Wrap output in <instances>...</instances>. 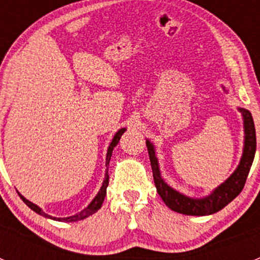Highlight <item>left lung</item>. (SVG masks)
<instances>
[{
  "instance_id": "8db88e82",
  "label": "left lung",
  "mask_w": 260,
  "mask_h": 260,
  "mask_svg": "<svg viewBox=\"0 0 260 260\" xmlns=\"http://www.w3.org/2000/svg\"><path fill=\"white\" fill-rule=\"evenodd\" d=\"M244 117V129H245V145H244V153L240 161L239 166L235 170L234 174L225 181L222 185H220L211 195L205 199H190L187 196H183L170 187L165 181L161 179L157 164L156 154H154L153 146L149 141H147V149H148L149 161H151L152 174H153L154 185H156L157 192L161 196L164 203L169 206L171 210L180 212L185 215H210L214 212L221 210L222 208L232 203L244 188L246 177L250 171L251 164H253L254 154L256 148V137H255V127H254V120L250 112L246 109H240Z\"/></svg>"
}]
</instances>
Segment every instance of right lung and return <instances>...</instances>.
Segmentation results:
<instances>
[{
	"instance_id": "add662e5",
	"label": "right lung",
	"mask_w": 260,
	"mask_h": 260,
	"mask_svg": "<svg viewBox=\"0 0 260 260\" xmlns=\"http://www.w3.org/2000/svg\"><path fill=\"white\" fill-rule=\"evenodd\" d=\"M124 131H125L124 128H122V129L118 131V132L115 133L114 138H113V140H112L111 145H109L108 152H107L106 166H108V165H109V159H111V157H112V152H113V148H114L115 146L118 145V142H119L120 137H122V135H123V133H124ZM108 182H109V175H108V169H107V172H106V179H104V181H103V185H102L101 191H99L98 195H96L95 198H94V200L91 201L90 205H89L88 208L84 209L83 211H80L79 214L73 215V216H69V217H52V216H50V215L45 214V212H44L43 210H41V209L39 208V206H36L35 204H32V203H30V201H28V200H26V199L23 198V196H21V195H20V198L22 199L23 203H25L26 205H27L28 208L31 209V210H34L35 212H38V214L43 215V216L49 217V219L56 220V221H68V222L78 221V220H83V219H85V217L90 216L91 214H94V212L98 211L99 209H101L102 204H103V201H104V198H106V193H107V186H108Z\"/></svg>"
}]
</instances>
